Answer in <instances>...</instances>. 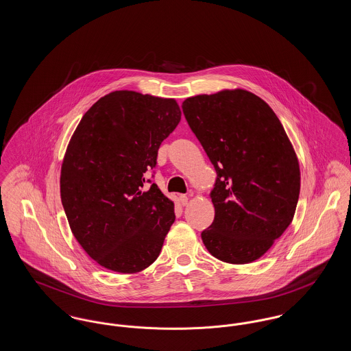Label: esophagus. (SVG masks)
<instances>
[{
    "mask_svg": "<svg viewBox=\"0 0 351 351\" xmlns=\"http://www.w3.org/2000/svg\"><path fill=\"white\" fill-rule=\"evenodd\" d=\"M179 199H180V204H182V205H186V204H188V196H185V195H180V197H179Z\"/></svg>",
    "mask_w": 351,
    "mask_h": 351,
    "instance_id": "obj_1",
    "label": "esophagus"
}]
</instances>
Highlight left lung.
Masks as SVG:
<instances>
[{"label": "left lung", "instance_id": "1", "mask_svg": "<svg viewBox=\"0 0 351 351\" xmlns=\"http://www.w3.org/2000/svg\"><path fill=\"white\" fill-rule=\"evenodd\" d=\"M184 116L217 172L213 223L201 233L219 261L259 259L292 222L300 167L282 122L267 102L245 89L184 101Z\"/></svg>", "mask_w": 351, "mask_h": 351}]
</instances>
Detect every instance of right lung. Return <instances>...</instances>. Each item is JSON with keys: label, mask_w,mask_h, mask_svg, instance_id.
<instances>
[{"label": "right lung", "mask_w": 351, "mask_h": 351, "mask_svg": "<svg viewBox=\"0 0 351 351\" xmlns=\"http://www.w3.org/2000/svg\"><path fill=\"white\" fill-rule=\"evenodd\" d=\"M173 99L112 92L84 114L60 172L69 228L102 267L135 274L159 256L175 221L173 202L146 188L162 142L180 122Z\"/></svg>", "instance_id": "right-lung-1"}]
</instances>
